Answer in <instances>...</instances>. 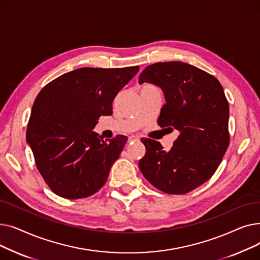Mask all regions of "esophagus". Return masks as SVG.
I'll return each instance as SVG.
<instances>
[{
  "mask_svg": "<svg viewBox=\"0 0 260 260\" xmlns=\"http://www.w3.org/2000/svg\"><path fill=\"white\" fill-rule=\"evenodd\" d=\"M136 141H139V137H137V136H129L128 137V142H136Z\"/></svg>",
  "mask_w": 260,
  "mask_h": 260,
  "instance_id": "esophagus-1",
  "label": "esophagus"
}]
</instances>
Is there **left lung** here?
I'll return each mask as SVG.
<instances>
[{"mask_svg": "<svg viewBox=\"0 0 260 260\" xmlns=\"http://www.w3.org/2000/svg\"><path fill=\"white\" fill-rule=\"evenodd\" d=\"M139 83L161 88L166 104L158 124L179 132L170 151L142 138L146 153L139 169L162 192L188 193L211 178L229 146L230 109L223 88L212 75L178 61L147 66Z\"/></svg>", "mask_w": 260, "mask_h": 260, "instance_id": "8db88e82", "label": "left lung"}]
</instances>
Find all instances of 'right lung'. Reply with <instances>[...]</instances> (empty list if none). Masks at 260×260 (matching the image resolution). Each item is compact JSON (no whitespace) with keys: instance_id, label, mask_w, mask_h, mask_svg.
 I'll use <instances>...</instances> for the list:
<instances>
[{"instance_id":"obj_1","label":"right lung","mask_w":260,"mask_h":260,"mask_svg":"<svg viewBox=\"0 0 260 260\" xmlns=\"http://www.w3.org/2000/svg\"><path fill=\"white\" fill-rule=\"evenodd\" d=\"M138 71L139 66L78 68L54 79L39 92L26 141L53 193L80 199L104 185L127 137L118 135L103 140L92 129L101 116L113 114L115 97Z\"/></svg>"}]
</instances>
